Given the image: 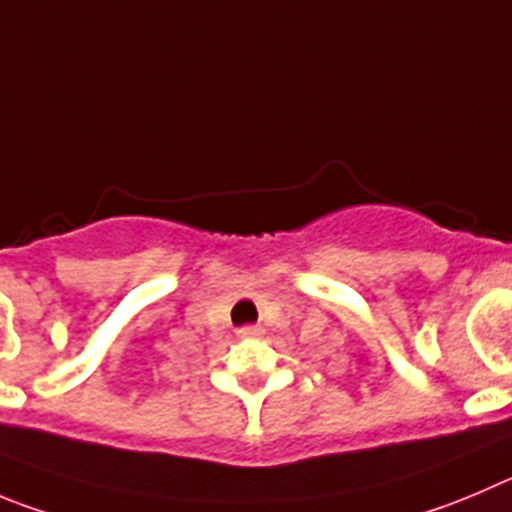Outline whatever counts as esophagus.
I'll list each match as a JSON object with an SVG mask.
<instances>
[{
  "instance_id": "obj_1",
  "label": "esophagus",
  "mask_w": 512,
  "mask_h": 512,
  "mask_svg": "<svg viewBox=\"0 0 512 512\" xmlns=\"http://www.w3.org/2000/svg\"><path fill=\"white\" fill-rule=\"evenodd\" d=\"M237 333H240L242 338H257L262 331L257 326H245V328H240V331H237Z\"/></svg>"
}]
</instances>
